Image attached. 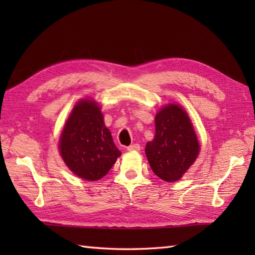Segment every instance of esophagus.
<instances>
[{"label": "esophagus", "mask_w": 255, "mask_h": 255, "mask_svg": "<svg viewBox=\"0 0 255 255\" xmlns=\"http://www.w3.org/2000/svg\"><path fill=\"white\" fill-rule=\"evenodd\" d=\"M127 150L128 151H139L140 150V144H138V143L130 144L129 147H127Z\"/></svg>", "instance_id": "1"}]
</instances>
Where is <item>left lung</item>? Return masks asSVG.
<instances>
[{"mask_svg":"<svg viewBox=\"0 0 255 255\" xmlns=\"http://www.w3.org/2000/svg\"><path fill=\"white\" fill-rule=\"evenodd\" d=\"M199 143L186 112L175 104L155 116V136L145 145L153 173L165 182L180 180L199 153Z\"/></svg>","mask_w":255,"mask_h":255,"instance_id":"left-lung-1","label":"left lung"}]
</instances>
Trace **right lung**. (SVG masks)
I'll return each instance as SVG.
<instances>
[{
  "mask_svg": "<svg viewBox=\"0 0 255 255\" xmlns=\"http://www.w3.org/2000/svg\"><path fill=\"white\" fill-rule=\"evenodd\" d=\"M59 148L69 169L86 181L105 176L122 154L105 127L100 107L90 100L74 106L64 125Z\"/></svg>",
  "mask_w": 255,
  "mask_h": 255,
  "instance_id": "add662e5",
  "label": "right lung"
}]
</instances>
